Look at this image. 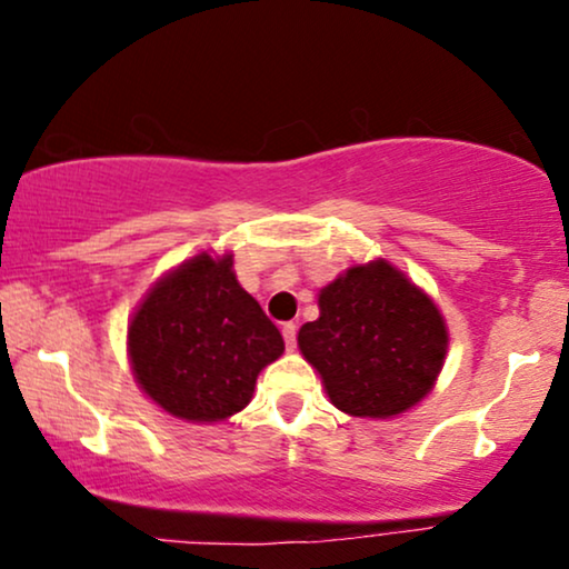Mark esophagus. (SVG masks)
<instances>
[{
	"mask_svg": "<svg viewBox=\"0 0 569 569\" xmlns=\"http://www.w3.org/2000/svg\"><path fill=\"white\" fill-rule=\"evenodd\" d=\"M282 337H284V345H287V349H295V345H298V326L295 323H284L282 326Z\"/></svg>",
	"mask_w": 569,
	"mask_h": 569,
	"instance_id": "1",
	"label": "esophagus"
}]
</instances>
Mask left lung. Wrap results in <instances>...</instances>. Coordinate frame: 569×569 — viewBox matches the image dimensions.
Listing matches in <instances>:
<instances>
[{
	"instance_id": "8db88e82",
	"label": "left lung",
	"mask_w": 569,
	"mask_h": 569,
	"mask_svg": "<svg viewBox=\"0 0 569 569\" xmlns=\"http://www.w3.org/2000/svg\"><path fill=\"white\" fill-rule=\"evenodd\" d=\"M321 316L298 333L331 403L352 417L388 419L432 391L448 352L438 306L378 259L357 263L318 295Z\"/></svg>"
}]
</instances>
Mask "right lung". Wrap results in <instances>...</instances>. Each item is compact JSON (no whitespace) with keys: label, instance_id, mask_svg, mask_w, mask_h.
Returning a JSON list of instances; mask_svg holds the SVG:
<instances>
[{"label":"right lung","instance_id":"obj_1","mask_svg":"<svg viewBox=\"0 0 569 569\" xmlns=\"http://www.w3.org/2000/svg\"><path fill=\"white\" fill-rule=\"evenodd\" d=\"M137 383L168 415L222 422L253 399L284 339L238 284L232 253L201 251L154 282L129 323Z\"/></svg>","mask_w":569,"mask_h":569}]
</instances>
